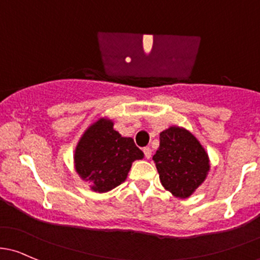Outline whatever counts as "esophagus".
I'll list each match as a JSON object with an SVG mask.
<instances>
[{"label": "esophagus", "instance_id": "1", "mask_svg": "<svg viewBox=\"0 0 260 260\" xmlns=\"http://www.w3.org/2000/svg\"><path fill=\"white\" fill-rule=\"evenodd\" d=\"M143 152H144V155H146L147 159H149V158L152 157V149L149 148V147H146V148L143 149Z\"/></svg>", "mask_w": 260, "mask_h": 260}]
</instances>
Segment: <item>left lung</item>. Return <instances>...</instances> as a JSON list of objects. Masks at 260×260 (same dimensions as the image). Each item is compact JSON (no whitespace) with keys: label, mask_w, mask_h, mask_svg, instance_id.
<instances>
[{"label":"left lung","mask_w":260,"mask_h":260,"mask_svg":"<svg viewBox=\"0 0 260 260\" xmlns=\"http://www.w3.org/2000/svg\"><path fill=\"white\" fill-rule=\"evenodd\" d=\"M159 141L153 160L160 183L177 198H188L208 176V153L192 132L179 125L160 132Z\"/></svg>","instance_id":"8db88e82"}]
</instances>
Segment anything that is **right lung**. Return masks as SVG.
<instances>
[{"instance_id": "obj_1", "label": "right lung", "mask_w": 260, "mask_h": 260, "mask_svg": "<svg viewBox=\"0 0 260 260\" xmlns=\"http://www.w3.org/2000/svg\"><path fill=\"white\" fill-rule=\"evenodd\" d=\"M113 121L102 117L92 123L76 146L75 169L93 192L106 193L127 179L132 163L144 154L131 137H122Z\"/></svg>"}]
</instances>
